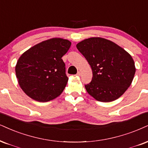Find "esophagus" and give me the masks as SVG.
<instances>
[{
	"label": "esophagus",
	"instance_id": "34e87169",
	"mask_svg": "<svg viewBox=\"0 0 148 148\" xmlns=\"http://www.w3.org/2000/svg\"><path fill=\"white\" fill-rule=\"evenodd\" d=\"M76 75H77V76H80V75H81V72H80V71H78L77 73L76 74Z\"/></svg>",
	"mask_w": 148,
	"mask_h": 148
}]
</instances>
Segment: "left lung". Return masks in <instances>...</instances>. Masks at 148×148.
Segmentation results:
<instances>
[{
    "label": "left lung",
    "instance_id": "obj_1",
    "mask_svg": "<svg viewBox=\"0 0 148 148\" xmlns=\"http://www.w3.org/2000/svg\"><path fill=\"white\" fill-rule=\"evenodd\" d=\"M92 71L87 92L101 102L117 99L132 82L136 72L132 56L113 42L100 37L84 40L76 45Z\"/></svg>",
    "mask_w": 148,
    "mask_h": 148
}]
</instances>
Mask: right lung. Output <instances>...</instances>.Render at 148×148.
<instances>
[{"mask_svg": "<svg viewBox=\"0 0 148 148\" xmlns=\"http://www.w3.org/2000/svg\"><path fill=\"white\" fill-rule=\"evenodd\" d=\"M71 45L68 40L53 38L24 52L16 65L18 84L27 96L40 102L58 97L69 78L62 56Z\"/></svg>", "mask_w": 148, "mask_h": 148, "instance_id": "right-lung-1", "label": "right lung"}]
</instances>
